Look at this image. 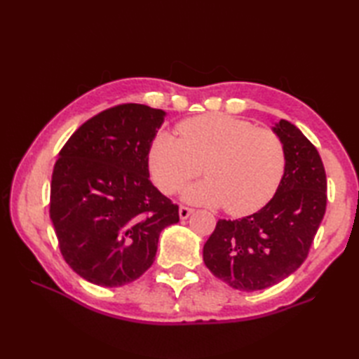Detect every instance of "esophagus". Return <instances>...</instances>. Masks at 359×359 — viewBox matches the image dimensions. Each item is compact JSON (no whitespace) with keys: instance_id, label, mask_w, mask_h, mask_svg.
<instances>
[{"instance_id":"34e87169","label":"esophagus","mask_w":359,"mask_h":359,"mask_svg":"<svg viewBox=\"0 0 359 359\" xmlns=\"http://www.w3.org/2000/svg\"><path fill=\"white\" fill-rule=\"evenodd\" d=\"M193 211H194L193 208L185 207V205H180V208H179V216H180V219H188V217H189V215H191Z\"/></svg>"}]
</instances>
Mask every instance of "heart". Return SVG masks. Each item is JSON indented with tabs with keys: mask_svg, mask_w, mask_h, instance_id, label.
Masks as SVG:
<instances>
[{
	"mask_svg": "<svg viewBox=\"0 0 359 359\" xmlns=\"http://www.w3.org/2000/svg\"><path fill=\"white\" fill-rule=\"evenodd\" d=\"M177 137L158 133L148 149V166L157 188L174 194L202 172L205 180L189 187L187 201L224 207L245 216L269 202L285 172V149L270 129L226 114H203L180 121Z\"/></svg>",
	"mask_w": 359,
	"mask_h": 359,
	"instance_id": "obj_1",
	"label": "heart"
}]
</instances>
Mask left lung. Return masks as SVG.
<instances>
[{
	"label": "left lung",
	"mask_w": 359,
	"mask_h": 359,
	"mask_svg": "<svg viewBox=\"0 0 359 359\" xmlns=\"http://www.w3.org/2000/svg\"><path fill=\"white\" fill-rule=\"evenodd\" d=\"M273 131L285 149L276 194L255 215L219 219L203 245L208 270L242 292L269 288L299 269L325 215L327 179L315 144L287 120Z\"/></svg>",
	"instance_id": "8db88e82"
}]
</instances>
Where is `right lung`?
<instances>
[{"label":"right lung","instance_id":"add662e5","mask_svg":"<svg viewBox=\"0 0 359 359\" xmlns=\"http://www.w3.org/2000/svg\"><path fill=\"white\" fill-rule=\"evenodd\" d=\"M165 111L125 103L75 131L53 166L49 215L63 259L83 279L120 287L152 265L179 207L152 185L149 144Z\"/></svg>","mask_w":359,"mask_h":359}]
</instances>
